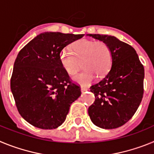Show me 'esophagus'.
Returning a JSON list of instances; mask_svg holds the SVG:
<instances>
[{
  "label": "esophagus",
  "mask_w": 154,
  "mask_h": 154,
  "mask_svg": "<svg viewBox=\"0 0 154 154\" xmlns=\"http://www.w3.org/2000/svg\"><path fill=\"white\" fill-rule=\"evenodd\" d=\"M87 90H88V88H87V87H83V86L81 87L82 92H85V91H87Z\"/></svg>",
  "instance_id": "esophagus-1"
}]
</instances>
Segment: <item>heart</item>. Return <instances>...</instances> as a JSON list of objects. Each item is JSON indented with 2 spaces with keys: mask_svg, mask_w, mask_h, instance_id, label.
<instances>
[{
  "mask_svg": "<svg viewBox=\"0 0 154 154\" xmlns=\"http://www.w3.org/2000/svg\"><path fill=\"white\" fill-rule=\"evenodd\" d=\"M63 69L70 76H73L81 69L82 62L85 70L77 75L74 80L87 85L96 75L102 78L109 72L112 65V54L109 46L103 42L81 39L72 45V51L63 49L59 55Z\"/></svg>",
  "mask_w": 154,
  "mask_h": 154,
  "instance_id": "1",
  "label": "heart"
}]
</instances>
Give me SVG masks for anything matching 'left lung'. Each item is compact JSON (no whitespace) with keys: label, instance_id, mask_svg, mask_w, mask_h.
Here are the masks:
<instances>
[{"label":"left lung","instance_id":"1","mask_svg":"<svg viewBox=\"0 0 154 154\" xmlns=\"http://www.w3.org/2000/svg\"><path fill=\"white\" fill-rule=\"evenodd\" d=\"M87 35L106 42L112 54V68L108 74L90 87L95 101L88 112L96 126L115 129L133 117L142 101L143 65L135 49L116 37L99 34Z\"/></svg>","mask_w":154,"mask_h":154}]
</instances>
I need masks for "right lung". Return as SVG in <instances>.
I'll list each match as a JSON object with an SVG mask.
<instances>
[{
  "mask_svg": "<svg viewBox=\"0 0 154 154\" xmlns=\"http://www.w3.org/2000/svg\"><path fill=\"white\" fill-rule=\"evenodd\" d=\"M84 35L44 32L17 54L11 89L20 115L35 127L51 130L64 123L71 104L81 96L61 65L59 55Z\"/></svg>",
  "mask_w": 154,
  "mask_h": 154,
  "instance_id": "1",
  "label": "right lung"
}]
</instances>
